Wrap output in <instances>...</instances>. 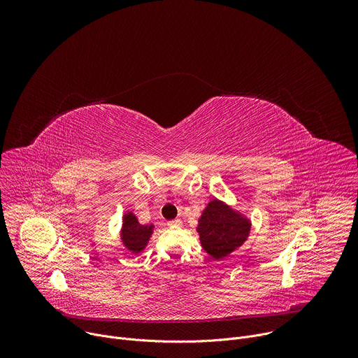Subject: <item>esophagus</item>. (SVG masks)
<instances>
[{"label": "esophagus", "instance_id": "1", "mask_svg": "<svg viewBox=\"0 0 358 358\" xmlns=\"http://www.w3.org/2000/svg\"><path fill=\"white\" fill-rule=\"evenodd\" d=\"M167 225L169 227H181V221L180 220H173V221H169Z\"/></svg>", "mask_w": 358, "mask_h": 358}]
</instances>
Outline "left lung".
<instances>
[{"instance_id":"8db88e82","label":"left lung","mask_w":358,"mask_h":358,"mask_svg":"<svg viewBox=\"0 0 358 358\" xmlns=\"http://www.w3.org/2000/svg\"><path fill=\"white\" fill-rule=\"evenodd\" d=\"M201 245L211 258L220 261L242 246L250 232V221L225 202L214 198L198 220Z\"/></svg>"}]
</instances>
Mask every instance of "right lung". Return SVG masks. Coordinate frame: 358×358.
I'll return each mask as SVG.
<instances>
[{
	"mask_svg": "<svg viewBox=\"0 0 358 358\" xmlns=\"http://www.w3.org/2000/svg\"><path fill=\"white\" fill-rule=\"evenodd\" d=\"M155 225H141L137 217L130 211L123 215V225L120 231V238L123 245L134 255L144 250L147 246L150 236L152 234Z\"/></svg>",
	"mask_w": 358,
	"mask_h": 358,
	"instance_id": "add662e5",
	"label": "right lung"
}]
</instances>
